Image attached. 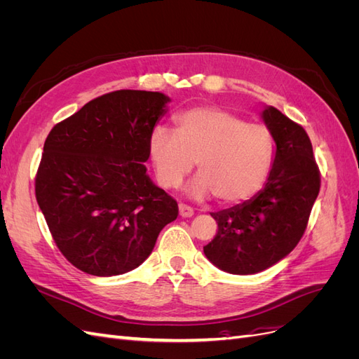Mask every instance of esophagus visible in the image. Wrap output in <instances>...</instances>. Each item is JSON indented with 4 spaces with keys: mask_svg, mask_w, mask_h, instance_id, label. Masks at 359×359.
<instances>
[{
    "mask_svg": "<svg viewBox=\"0 0 359 359\" xmlns=\"http://www.w3.org/2000/svg\"><path fill=\"white\" fill-rule=\"evenodd\" d=\"M194 214L193 208L190 205H186V203H180V215L181 217H191Z\"/></svg>",
    "mask_w": 359,
    "mask_h": 359,
    "instance_id": "1",
    "label": "esophagus"
}]
</instances>
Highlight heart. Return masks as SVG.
<instances>
[{"label":"heart","mask_w":359,"mask_h":359,"mask_svg":"<svg viewBox=\"0 0 359 359\" xmlns=\"http://www.w3.org/2000/svg\"><path fill=\"white\" fill-rule=\"evenodd\" d=\"M175 132L157 127L148 151L158 182L178 189L196 160L201 172L191 194H215L223 203H241L262 189L274 156V139L262 124L220 106H196L175 116Z\"/></svg>","instance_id":"1"}]
</instances>
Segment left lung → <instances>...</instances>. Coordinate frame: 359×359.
<instances>
[{
  "label": "left lung",
  "mask_w": 359,
  "mask_h": 359,
  "mask_svg": "<svg viewBox=\"0 0 359 359\" xmlns=\"http://www.w3.org/2000/svg\"><path fill=\"white\" fill-rule=\"evenodd\" d=\"M264 121L276 140V158L265 189L253 199L211 212L219 224L203 247L215 266L231 274H256L289 255L307 229L320 190V170L304 127L274 106Z\"/></svg>",
  "instance_id": "8db88e82"
}]
</instances>
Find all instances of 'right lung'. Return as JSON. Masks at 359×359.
<instances>
[{"label": "right lung", "mask_w": 359, "mask_h": 359, "mask_svg": "<svg viewBox=\"0 0 359 359\" xmlns=\"http://www.w3.org/2000/svg\"><path fill=\"white\" fill-rule=\"evenodd\" d=\"M168 102L153 91L107 93L53 126L45 140L36 199L62 256L86 274L135 269L178 217L177 201L144 165Z\"/></svg>", "instance_id": "add662e5"}]
</instances>
